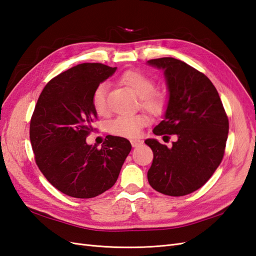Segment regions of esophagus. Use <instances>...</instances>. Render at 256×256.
I'll return each mask as SVG.
<instances>
[{
  "label": "esophagus",
  "mask_w": 256,
  "mask_h": 256,
  "mask_svg": "<svg viewBox=\"0 0 256 256\" xmlns=\"http://www.w3.org/2000/svg\"><path fill=\"white\" fill-rule=\"evenodd\" d=\"M130 143H132V148H136V146H139L142 144V140H140V139H132V140H130Z\"/></svg>",
  "instance_id": "1"
}]
</instances>
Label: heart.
<instances>
[{
  "label": "heart",
  "mask_w": 256,
  "mask_h": 256,
  "mask_svg": "<svg viewBox=\"0 0 256 256\" xmlns=\"http://www.w3.org/2000/svg\"><path fill=\"white\" fill-rule=\"evenodd\" d=\"M120 82L132 90L140 98L142 108L148 113L158 115L163 112L165 108V98L155 93V82L146 74L136 70H127L120 77ZM108 86L101 84L96 86L92 96V105L98 115L108 113L106 103ZM148 122V117L144 115L134 116H118L108 122V132L115 136L134 138L139 136L141 129Z\"/></svg>",
  "instance_id": "heart-1"
}]
</instances>
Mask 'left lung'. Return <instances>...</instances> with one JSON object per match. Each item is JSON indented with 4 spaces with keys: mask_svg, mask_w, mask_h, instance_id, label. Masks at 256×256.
<instances>
[{
    "mask_svg": "<svg viewBox=\"0 0 256 256\" xmlns=\"http://www.w3.org/2000/svg\"><path fill=\"white\" fill-rule=\"evenodd\" d=\"M146 64L163 70L168 92L163 120L153 134L177 138L172 148L154 138L144 141L153 151L148 184L166 196L189 194L200 189L220 166L228 118L216 88L204 74L174 58L151 60Z\"/></svg>",
    "mask_w": 256,
    "mask_h": 256,
    "instance_id": "obj_1",
    "label": "left lung"
}]
</instances>
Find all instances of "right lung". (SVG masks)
<instances>
[{"label": "right lung", "instance_id": "1", "mask_svg": "<svg viewBox=\"0 0 256 256\" xmlns=\"http://www.w3.org/2000/svg\"><path fill=\"white\" fill-rule=\"evenodd\" d=\"M117 67L84 63L60 74L41 92L30 122V141L39 170L56 189L90 198L110 189L132 150L130 142L108 136L101 150L86 143L98 117L96 86Z\"/></svg>", "mask_w": 256, "mask_h": 256}]
</instances>
